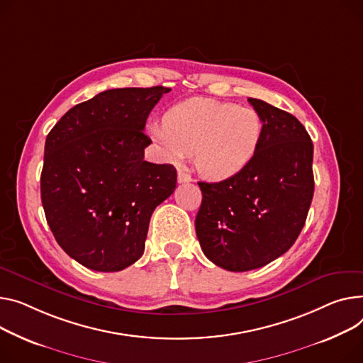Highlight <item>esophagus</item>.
I'll return each mask as SVG.
<instances>
[{
  "instance_id": "esophagus-1",
  "label": "esophagus",
  "mask_w": 363,
  "mask_h": 363,
  "mask_svg": "<svg viewBox=\"0 0 363 363\" xmlns=\"http://www.w3.org/2000/svg\"><path fill=\"white\" fill-rule=\"evenodd\" d=\"M192 181V178H191V175L185 171V169H179L178 171V182L179 184H185V182H191Z\"/></svg>"
}]
</instances>
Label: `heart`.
<instances>
[{"mask_svg":"<svg viewBox=\"0 0 363 363\" xmlns=\"http://www.w3.org/2000/svg\"><path fill=\"white\" fill-rule=\"evenodd\" d=\"M164 156L179 163L194 155L199 174L208 181L230 179L252 163L264 137L261 115L248 106L192 98L149 127Z\"/></svg>","mask_w":363,"mask_h":363,"instance_id":"obj_1","label":"heart"}]
</instances>
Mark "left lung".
I'll return each mask as SVG.
<instances>
[{"instance_id":"obj_1","label":"left lung","mask_w":363,"mask_h":363,"mask_svg":"<svg viewBox=\"0 0 363 363\" xmlns=\"http://www.w3.org/2000/svg\"><path fill=\"white\" fill-rule=\"evenodd\" d=\"M264 121L258 155L239 175L199 182L196 232L204 255L229 272H248L283 255L298 239L313 196V144L286 111L250 98Z\"/></svg>"}]
</instances>
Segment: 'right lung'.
Returning a JSON list of instances; mask_svg holds the SVG:
<instances>
[{
    "mask_svg": "<svg viewBox=\"0 0 363 363\" xmlns=\"http://www.w3.org/2000/svg\"><path fill=\"white\" fill-rule=\"evenodd\" d=\"M171 89H112L71 108L45 141L40 199L58 245L94 272H119L144 252L150 217L177 169L144 160L143 133Z\"/></svg>",
    "mask_w": 363,
    "mask_h": 363,
    "instance_id": "obj_1",
    "label": "right lung"
}]
</instances>
